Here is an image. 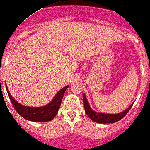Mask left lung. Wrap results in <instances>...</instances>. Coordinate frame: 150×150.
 <instances>
[{
    "label": "left lung",
    "instance_id": "8db88e82",
    "mask_svg": "<svg viewBox=\"0 0 150 150\" xmlns=\"http://www.w3.org/2000/svg\"><path fill=\"white\" fill-rule=\"evenodd\" d=\"M83 106H84L85 112L88 117L93 120L95 122H97L99 124H109V123H114L117 122L120 120H122L126 114L128 113L129 111L130 110L131 107H132L133 104L130 105V107L125 109L124 112H121L120 114H103V113H97V112H94L90 107L89 104H88L87 100H86L85 95H83Z\"/></svg>",
    "mask_w": 150,
    "mask_h": 150
}]
</instances>
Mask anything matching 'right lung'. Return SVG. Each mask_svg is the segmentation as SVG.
Returning a JSON list of instances; mask_svg holds the SVG:
<instances>
[{"label": "right lung", "instance_id": "add662e5", "mask_svg": "<svg viewBox=\"0 0 150 150\" xmlns=\"http://www.w3.org/2000/svg\"><path fill=\"white\" fill-rule=\"evenodd\" d=\"M68 86H67L61 89L49 104L41 107H29L21 105L12 97L8 90L7 86H6V89H7L8 94L14 109L21 116H22L25 120L32 121V122H44L52 120L57 114L58 110L60 108L62 98Z\"/></svg>", "mask_w": 150, "mask_h": 150}]
</instances>
